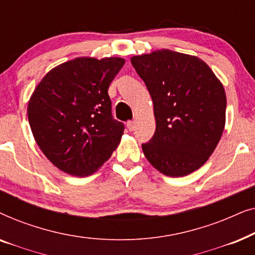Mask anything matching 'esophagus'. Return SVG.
Segmentation results:
<instances>
[{
    "instance_id": "esophagus-1",
    "label": "esophagus",
    "mask_w": 255,
    "mask_h": 255,
    "mask_svg": "<svg viewBox=\"0 0 255 255\" xmlns=\"http://www.w3.org/2000/svg\"><path fill=\"white\" fill-rule=\"evenodd\" d=\"M127 127L128 128V131H133L134 130V122H128Z\"/></svg>"
}]
</instances>
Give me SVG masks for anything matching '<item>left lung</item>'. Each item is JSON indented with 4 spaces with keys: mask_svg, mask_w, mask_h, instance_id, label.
I'll return each mask as SVG.
<instances>
[{
    "mask_svg": "<svg viewBox=\"0 0 255 255\" xmlns=\"http://www.w3.org/2000/svg\"><path fill=\"white\" fill-rule=\"evenodd\" d=\"M131 64L153 101L155 132L142 144L148 162L170 177L204 165L225 128L223 83L198 57L170 50L134 55Z\"/></svg>",
    "mask_w": 255,
    "mask_h": 255,
    "instance_id": "8db88e82",
    "label": "left lung"
}]
</instances>
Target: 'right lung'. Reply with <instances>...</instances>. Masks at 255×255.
<instances>
[{
	"label": "right lung",
	"instance_id": "obj_1",
	"mask_svg": "<svg viewBox=\"0 0 255 255\" xmlns=\"http://www.w3.org/2000/svg\"><path fill=\"white\" fill-rule=\"evenodd\" d=\"M122 58L80 57L52 68L27 104L31 131L44 155L79 177L99 170L120 145L124 125L114 120L110 83Z\"/></svg>",
	"mask_w": 255,
	"mask_h": 255
}]
</instances>
